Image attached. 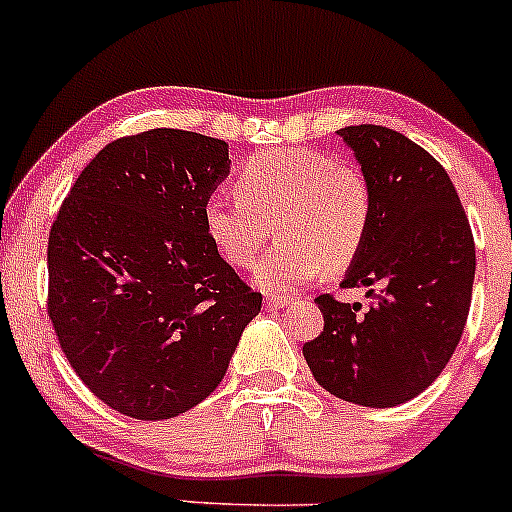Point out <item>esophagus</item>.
Segmentation results:
<instances>
[{"label":"esophagus","mask_w":512,"mask_h":512,"mask_svg":"<svg viewBox=\"0 0 512 512\" xmlns=\"http://www.w3.org/2000/svg\"><path fill=\"white\" fill-rule=\"evenodd\" d=\"M290 298H283V295H268L266 300H263V305L268 307V310H280V307H288L290 305Z\"/></svg>","instance_id":"esophagus-1"}]
</instances>
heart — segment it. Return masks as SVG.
<instances>
[{
  "label": "heart",
  "mask_w": 512,
  "mask_h": 512,
  "mask_svg": "<svg viewBox=\"0 0 512 512\" xmlns=\"http://www.w3.org/2000/svg\"><path fill=\"white\" fill-rule=\"evenodd\" d=\"M236 197L202 210L207 239L229 266L254 261L271 234L278 244L254 268L263 290H293L322 271L339 273L364 249L373 192L361 170L312 148H271L241 163Z\"/></svg>",
  "instance_id": "obj_1"
}]
</instances>
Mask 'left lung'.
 Instances as JSON below:
<instances>
[{"instance_id":"8db88e82","label":"left lung","mask_w":512,"mask_h":512,"mask_svg":"<svg viewBox=\"0 0 512 512\" xmlns=\"http://www.w3.org/2000/svg\"><path fill=\"white\" fill-rule=\"evenodd\" d=\"M337 134L373 192L371 229L342 288H371V305L315 298L324 329L302 354L337 398L393 408L432 386L459 344L474 288V234L447 170L425 148L376 124Z\"/></svg>"}]
</instances>
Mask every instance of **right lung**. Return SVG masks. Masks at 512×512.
<instances>
[{"label": "right lung", "instance_id": "add662e5", "mask_svg": "<svg viewBox=\"0 0 512 512\" xmlns=\"http://www.w3.org/2000/svg\"><path fill=\"white\" fill-rule=\"evenodd\" d=\"M229 163V144L195 131L124 136L87 163L53 222L48 317L80 381L126 417L202 403L261 312L202 224Z\"/></svg>", "mask_w": 512, "mask_h": 512}]
</instances>
